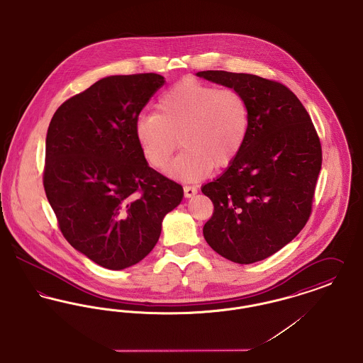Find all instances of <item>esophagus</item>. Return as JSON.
<instances>
[{
  "instance_id": "34e87169",
  "label": "esophagus",
  "mask_w": 363,
  "mask_h": 363,
  "mask_svg": "<svg viewBox=\"0 0 363 363\" xmlns=\"http://www.w3.org/2000/svg\"><path fill=\"white\" fill-rule=\"evenodd\" d=\"M196 193H197V189H196L194 186H189V185L184 186V194H185V197H192Z\"/></svg>"
}]
</instances>
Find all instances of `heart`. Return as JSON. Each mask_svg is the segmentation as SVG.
I'll use <instances>...</instances> for the list:
<instances>
[{
  "label": "heart",
  "instance_id": "obj_1",
  "mask_svg": "<svg viewBox=\"0 0 363 363\" xmlns=\"http://www.w3.org/2000/svg\"><path fill=\"white\" fill-rule=\"evenodd\" d=\"M251 123L247 99L235 89L186 78L164 91L156 111L135 121V138L153 169H164L178 148L184 150L169 175L185 182L228 167L242 150Z\"/></svg>",
  "mask_w": 363,
  "mask_h": 363
}]
</instances>
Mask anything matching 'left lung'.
<instances>
[{"label":"left lung","mask_w":363,"mask_h":363,"mask_svg":"<svg viewBox=\"0 0 363 363\" xmlns=\"http://www.w3.org/2000/svg\"><path fill=\"white\" fill-rule=\"evenodd\" d=\"M197 77L240 91L251 115L242 150L201 188L213 204L203 235L232 262L263 260L291 242L311 215L322 164L320 137L295 93L277 81L228 71Z\"/></svg>","instance_id":"8db88e82"}]
</instances>
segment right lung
I'll return each mask as SVG.
<instances>
[{"instance_id":"add662e5","label":"right lung","mask_w":363,"mask_h":363,"mask_svg":"<svg viewBox=\"0 0 363 363\" xmlns=\"http://www.w3.org/2000/svg\"><path fill=\"white\" fill-rule=\"evenodd\" d=\"M164 85L159 74L112 75L72 96L46 134L43 188L65 240L122 270L150 254L184 189L148 166L135 121Z\"/></svg>"}]
</instances>
